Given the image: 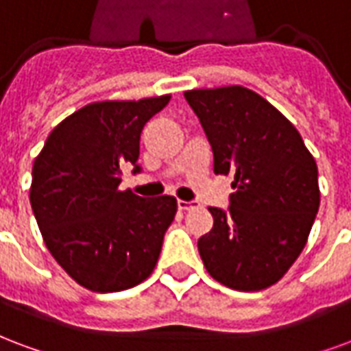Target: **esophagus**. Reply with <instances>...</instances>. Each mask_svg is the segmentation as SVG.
Listing matches in <instances>:
<instances>
[{"label":"esophagus","instance_id":"obj_1","mask_svg":"<svg viewBox=\"0 0 351 351\" xmlns=\"http://www.w3.org/2000/svg\"><path fill=\"white\" fill-rule=\"evenodd\" d=\"M197 206H199V204H197L195 201H182V199H180V201H178V208L184 210V212H186V210H193V208H197Z\"/></svg>","mask_w":351,"mask_h":351}]
</instances>
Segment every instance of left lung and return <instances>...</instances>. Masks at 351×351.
Wrapping results in <instances>:
<instances>
[{
  "mask_svg": "<svg viewBox=\"0 0 351 351\" xmlns=\"http://www.w3.org/2000/svg\"><path fill=\"white\" fill-rule=\"evenodd\" d=\"M214 152L215 175H232L228 208L199 253L215 281L262 290L281 279L307 243L320 206L318 167L294 124L261 95L232 85L184 93Z\"/></svg>",
  "mask_w": 351,
  "mask_h": 351,
  "instance_id": "obj_1",
  "label": "left lung"
}]
</instances>
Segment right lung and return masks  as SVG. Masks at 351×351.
I'll return each mask as SVG.
<instances>
[{
	"label": "right lung",
	"instance_id": "right-lung-1",
	"mask_svg": "<svg viewBox=\"0 0 351 351\" xmlns=\"http://www.w3.org/2000/svg\"><path fill=\"white\" fill-rule=\"evenodd\" d=\"M171 96L96 102L57 124L33 163L29 201L44 243L93 292H121L154 269L176 214L175 197L121 191L124 167L139 173L143 126Z\"/></svg>",
	"mask_w": 351,
	"mask_h": 351
}]
</instances>
